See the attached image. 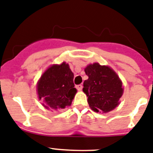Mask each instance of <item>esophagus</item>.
<instances>
[{
  "instance_id": "esophagus-1",
  "label": "esophagus",
  "mask_w": 153,
  "mask_h": 153,
  "mask_svg": "<svg viewBox=\"0 0 153 153\" xmlns=\"http://www.w3.org/2000/svg\"><path fill=\"white\" fill-rule=\"evenodd\" d=\"M76 89L78 90V91H81L82 89H83V85L82 84H79V85L76 86Z\"/></svg>"
}]
</instances>
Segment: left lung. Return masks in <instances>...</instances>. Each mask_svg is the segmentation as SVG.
<instances>
[{"mask_svg": "<svg viewBox=\"0 0 153 153\" xmlns=\"http://www.w3.org/2000/svg\"><path fill=\"white\" fill-rule=\"evenodd\" d=\"M88 79L83 82V91L87 96L90 108L95 112L107 113L119 104L123 94L122 82L115 72L97 62L85 68Z\"/></svg>", "mask_w": 153, "mask_h": 153, "instance_id": "1", "label": "left lung"}]
</instances>
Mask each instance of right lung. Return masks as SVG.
Wrapping results in <instances>:
<instances>
[{
  "label": "right lung",
  "mask_w": 153,
  "mask_h": 153,
  "mask_svg": "<svg viewBox=\"0 0 153 153\" xmlns=\"http://www.w3.org/2000/svg\"><path fill=\"white\" fill-rule=\"evenodd\" d=\"M74 74L65 62L48 68L38 82L39 100L47 109H63L71 105L76 89L74 87Z\"/></svg>",
  "instance_id": "right-lung-1"
}]
</instances>
